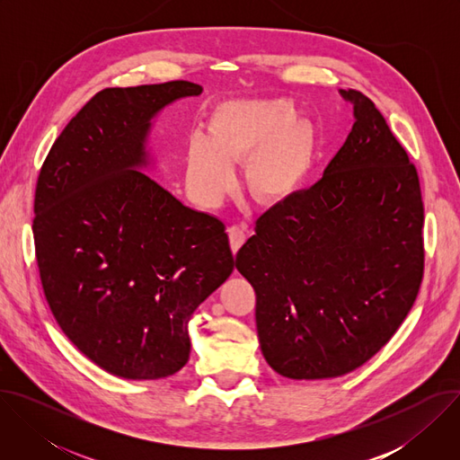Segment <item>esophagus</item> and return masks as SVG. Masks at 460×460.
<instances>
[{"mask_svg":"<svg viewBox=\"0 0 460 460\" xmlns=\"http://www.w3.org/2000/svg\"><path fill=\"white\" fill-rule=\"evenodd\" d=\"M229 243H231V249H233V252H236L242 245H243V242H245V238H247V233H245V226H238V224H234V226H231L229 227Z\"/></svg>","mask_w":460,"mask_h":460,"instance_id":"1","label":"esophagus"}]
</instances>
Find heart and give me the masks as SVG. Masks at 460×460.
Returning <instances> with one entry per match:
<instances>
[{
	"mask_svg": "<svg viewBox=\"0 0 460 460\" xmlns=\"http://www.w3.org/2000/svg\"><path fill=\"white\" fill-rule=\"evenodd\" d=\"M314 128L282 98L220 103L185 153V180L200 204L213 208L233 185V165L247 158L243 185L254 200L275 204L289 196L309 171Z\"/></svg>",
	"mask_w": 460,
	"mask_h": 460,
	"instance_id": "1",
	"label": "heart"
}]
</instances>
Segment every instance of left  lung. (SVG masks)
<instances>
[{
    "label": "left lung",
    "instance_id": "8db88e82",
    "mask_svg": "<svg viewBox=\"0 0 460 460\" xmlns=\"http://www.w3.org/2000/svg\"><path fill=\"white\" fill-rule=\"evenodd\" d=\"M355 123L309 189L256 220L236 270L256 293L266 362L295 380L333 378L395 335L422 282L424 208L408 153L355 89Z\"/></svg>",
    "mask_w": 460,
    "mask_h": 460
}]
</instances>
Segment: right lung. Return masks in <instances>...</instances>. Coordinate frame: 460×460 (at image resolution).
Returning <instances> with one entry per match:
<instances>
[{"mask_svg":"<svg viewBox=\"0 0 460 460\" xmlns=\"http://www.w3.org/2000/svg\"><path fill=\"white\" fill-rule=\"evenodd\" d=\"M202 91L183 80L100 91L38 176L32 233L49 307L87 358L121 378L180 371L192 313L234 270L224 222L142 172L155 118Z\"/></svg>","mask_w":460,"mask_h":460,"instance_id":"obj_1","label":"right lung"}]
</instances>
